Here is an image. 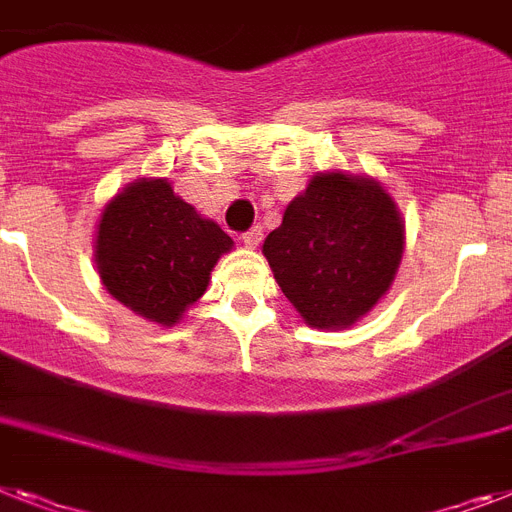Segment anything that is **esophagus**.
Segmentation results:
<instances>
[{"mask_svg":"<svg viewBox=\"0 0 512 512\" xmlns=\"http://www.w3.org/2000/svg\"><path fill=\"white\" fill-rule=\"evenodd\" d=\"M261 238H264V230L261 227H251V230L240 235V243L246 248H256L261 243Z\"/></svg>","mask_w":512,"mask_h":512,"instance_id":"34e87169","label":"esophagus"}]
</instances>
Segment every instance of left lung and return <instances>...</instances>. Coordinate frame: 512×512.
<instances>
[{
    "label": "left lung",
    "instance_id": "1",
    "mask_svg": "<svg viewBox=\"0 0 512 512\" xmlns=\"http://www.w3.org/2000/svg\"><path fill=\"white\" fill-rule=\"evenodd\" d=\"M403 246L398 204L377 180L319 172L266 235L264 256L308 327L345 329L390 290Z\"/></svg>",
    "mask_w": 512,
    "mask_h": 512
}]
</instances>
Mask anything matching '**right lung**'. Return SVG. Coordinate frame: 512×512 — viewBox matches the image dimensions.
Returning a JSON list of instances; mask_svg holds the SVG:
<instances>
[{
	"mask_svg": "<svg viewBox=\"0 0 512 512\" xmlns=\"http://www.w3.org/2000/svg\"><path fill=\"white\" fill-rule=\"evenodd\" d=\"M232 238L201 217L162 177H141L104 206L94 259L114 301L172 327L206 293Z\"/></svg>",
	"mask_w": 512,
	"mask_h": 512,
	"instance_id": "1",
	"label": "right lung"
}]
</instances>
